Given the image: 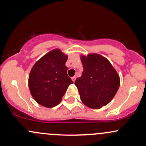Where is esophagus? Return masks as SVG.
Returning <instances> with one entry per match:
<instances>
[{"label": "esophagus", "mask_w": 146, "mask_h": 146, "mask_svg": "<svg viewBox=\"0 0 146 146\" xmlns=\"http://www.w3.org/2000/svg\"><path fill=\"white\" fill-rule=\"evenodd\" d=\"M71 80H72V81L73 82H75V80H76V77H75V76H74V77H72V78H71Z\"/></svg>", "instance_id": "1"}]
</instances>
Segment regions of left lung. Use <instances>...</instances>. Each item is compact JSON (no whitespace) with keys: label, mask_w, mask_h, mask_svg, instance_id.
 <instances>
[{"label":"left lung","mask_w":146,"mask_h":146,"mask_svg":"<svg viewBox=\"0 0 146 146\" xmlns=\"http://www.w3.org/2000/svg\"><path fill=\"white\" fill-rule=\"evenodd\" d=\"M84 71L75 84L81 101L90 108L98 109L113 100L120 85L116 70L104 57L96 53L82 56Z\"/></svg>","instance_id":"8db88e82"}]
</instances>
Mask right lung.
<instances>
[{
  "label": "right lung",
  "mask_w": 146,
  "mask_h": 146,
  "mask_svg": "<svg viewBox=\"0 0 146 146\" xmlns=\"http://www.w3.org/2000/svg\"><path fill=\"white\" fill-rule=\"evenodd\" d=\"M68 56L58 48L36 62L29 76L30 93L39 104L52 108L60 104L68 86L73 84L65 66Z\"/></svg>",
  "instance_id": "add662e5"
}]
</instances>
